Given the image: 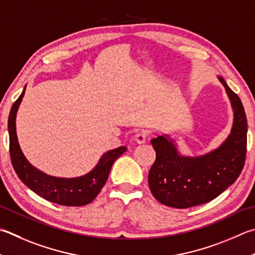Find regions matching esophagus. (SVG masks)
<instances>
[{
	"instance_id": "obj_1",
	"label": "esophagus",
	"mask_w": 255,
	"mask_h": 255,
	"mask_svg": "<svg viewBox=\"0 0 255 255\" xmlns=\"http://www.w3.org/2000/svg\"><path fill=\"white\" fill-rule=\"evenodd\" d=\"M146 138H147V132L142 130L136 133L135 137H133V141L138 143V145H140V143H143L146 141Z\"/></svg>"
}]
</instances>
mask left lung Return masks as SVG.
I'll list each match as a JSON object with an SVG mask.
<instances>
[{"instance_id": "left-lung-1", "label": "left lung", "mask_w": 255, "mask_h": 255, "mask_svg": "<svg viewBox=\"0 0 255 255\" xmlns=\"http://www.w3.org/2000/svg\"><path fill=\"white\" fill-rule=\"evenodd\" d=\"M233 110L229 136L219 147L198 156L180 154L167 133L152 138L156 160L148 174L152 195L161 204L187 208L214 200L231 186L242 172L247 154L248 122L243 105L221 76Z\"/></svg>"}]
</instances>
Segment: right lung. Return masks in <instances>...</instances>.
I'll use <instances>...</instances> for the list:
<instances>
[{"mask_svg": "<svg viewBox=\"0 0 255 255\" xmlns=\"http://www.w3.org/2000/svg\"><path fill=\"white\" fill-rule=\"evenodd\" d=\"M25 88L21 96L13 104L8 115L7 128L10 137V155L13 168L23 184L39 196L52 203L66 206L87 205L98 195L108 176L115 160L122 156L127 148L125 146L108 150L100 157L98 163L90 172L77 177H57L42 172L32 165L23 154L16 135V114L25 94Z\"/></svg>", "mask_w": 255, "mask_h": 255, "instance_id": "add662e5", "label": "right lung"}]
</instances>
